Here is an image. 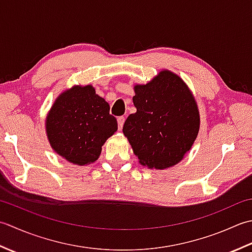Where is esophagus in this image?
Segmentation results:
<instances>
[{
    "instance_id": "34e87169",
    "label": "esophagus",
    "mask_w": 252,
    "mask_h": 252,
    "mask_svg": "<svg viewBox=\"0 0 252 252\" xmlns=\"http://www.w3.org/2000/svg\"><path fill=\"white\" fill-rule=\"evenodd\" d=\"M125 117L124 116H120L119 119H117V124H119V129L120 130H122V128H123V125H124V123H125Z\"/></svg>"
}]
</instances>
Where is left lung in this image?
I'll return each mask as SVG.
<instances>
[{
    "mask_svg": "<svg viewBox=\"0 0 252 252\" xmlns=\"http://www.w3.org/2000/svg\"><path fill=\"white\" fill-rule=\"evenodd\" d=\"M132 97L137 112L123 132L139 163L163 169L175 165L196 140L200 117L186 84L169 70H162L147 85H137Z\"/></svg>",
    "mask_w": 252,
    "mask_h": 252,
    "instance_id": "obj_1",
    "label": "left lung"
}]
</instances>
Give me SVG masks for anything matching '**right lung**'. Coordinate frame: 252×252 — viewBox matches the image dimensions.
Masks as SVG:
<instances>
[{"label": "right lung", "instance_id": "add662e5", "mask_svg": "<svg viewBox=\"0 0 252 252\" xmlns=\"http://www.w3.org/2000/svg\"><path fill=\"white\" fill-rule=\"evenodd\" d=\"M45 124L53 150L78 165L96 161L103 143L117 130L109 103L92 86L63 92L50 110Z\"/></svg>", "mask_w": 252, "mask_h": 252}]
</instances>
